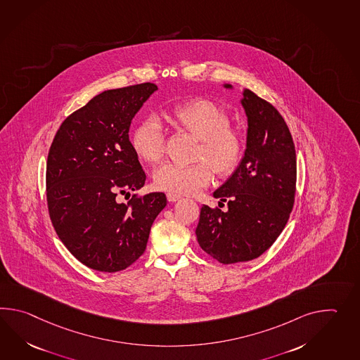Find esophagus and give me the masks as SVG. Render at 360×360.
I'll use <instances>...</instances> for the list:
<instances>
[{"instance_id": "34e87169", "label": "esophagus", "mask_w": 360, "mask_h": 360, "mask_svg": "<svg viewBox=\"0 0 360 360\" xmlns=\"http://www.w3.org/2000/svg\"><path fill=\"white\" fill-rule=\"evenodd\" d=\"M167 198H168L170 202H174L176 200L181 199L182 196H179V195H176V193H173V192H168V193H167Z\"/></svg>"}]
</instances>
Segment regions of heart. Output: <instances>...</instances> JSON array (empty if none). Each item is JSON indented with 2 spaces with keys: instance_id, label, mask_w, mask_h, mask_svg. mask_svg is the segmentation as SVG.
Returning <instances> with one entry per match:
<instances>
[{
  "instance_id": "b5f03b06",
  "label": "heart",
  "mask_w": 360,
  "mask_h": 360,
  "mask_svg": "<svg viewBox=\"0 0 360 360\" xmlns=\"http://www.w3.org/2000/svg\"><path fill=\"white\" fill-rule=\"evenodd\" d=\"M169 119L178 128L199 139L195 160L190 165L167 162L155 170L153 184L162 191L192 195L208 186L212 170L226 176L239 165L244 153V136L240 129L230 125V117L221 105L209 99H191L176 104L169 111ZM130 143L136 156L148 164L159 162L165 152L160 121L147 116L133 129ZM207 160L210 164L205 162Z\"/></svg>"
}]
</instances>
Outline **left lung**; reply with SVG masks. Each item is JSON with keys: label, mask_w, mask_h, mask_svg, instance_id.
Instances as JSON below:
<instances>
[{"label": "left lung", "mask_w": 360, "mask_h": 360, "mask_svg": "<svg viewBox=\"0 0 360 360\" xmlns=\"http://www.w3.org/2000/svg\"><path fill=\"white\" fill-rule=\"evenodd\" d=\"M241 104L248 116L245 155L213 193L227 209L202 205L196 227L201 249L224 264L264 255L284 230L296 196V148L287 122L249 89Z\"/></svg>", "instance_id": "8db88e82"}]
</instances>
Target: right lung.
Masks as SVG:
<instances>
[{
  "instance_id": "1",
  "label": "right lung",
  "mask_w": 360,
  "mask_h": 360,
  "mask_svg": "<svg viewBox=\"0 0 360 360\" xmlns=\"http://www.w3.org/2000/svg\"><path fill=\"white\" fill-rule=\"evenodd\" d=\"M158 86L112 89L91 98L58 129L46 162L49 216L81 264L96 271L125 270L143 255L162 192L121 195L143 187L146 174L129 141L136 112Z\"/></svg>"
}]
</instances>
